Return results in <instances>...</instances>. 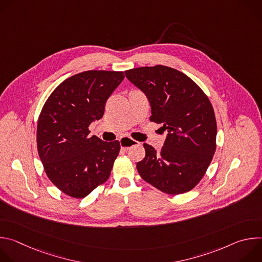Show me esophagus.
Instances as JSON below:
<instances>
[{
	"label": "esophagus",
	"mask_w": 262,
	"mask_h": 262,
	"mask_svg": "<svg viewBox=\"0 0 262 262\" xmlns=\"http://www.w3.org/2000/svg\"><path fill=\"white\" fill-rule=\"evenodd\" d=\"M140 143L132 138H128V137H123L120 139V146H121V149H123V150H128L129 148H132L133 146H137L139 145Z\"/></svg>",
	"instance_id": "obj_1"
}]
</instances>
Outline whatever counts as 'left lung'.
<instances>
[{
    "instance_id": "obj_1",
    "label": "left lung",
    "mask_w": 262,
    "mask_h": 262,
    "mask_svg": "<svg viewBox=\"0 0 262 262\" xmlns=\"http://www.w3.org/2000/svg\"><path fill=\"white\" fill-rule=\"evenodd\" d=\"M124 72L150 102V121L162 123L168 132L161 151L144 144L145 158L137 163L140 176L166 194L193 190L205 175L216 147V121L209 98L192 79L168 66Z\"/></svg>"
}]
</instances>
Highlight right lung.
Instances as JSON below:
<instances>
[{
	"label": "right lung",
	"mask_w": 262,
	"mask_h": 262,
	"mask_svg": "<svg viewBox=\"0 0 262 262\" xmlns=\"http://www.w3.org/2000/svg\"><path fill=\"white\" fill-rule=\"evenodd\" d=\"M123 71L88 70L66 79L49 96L37 122V149L49 179L72 198L82 199L110 177L119 141L89 137Z\"/></svg>",
	"instance_id": "obj_1"
}]
</instances>
